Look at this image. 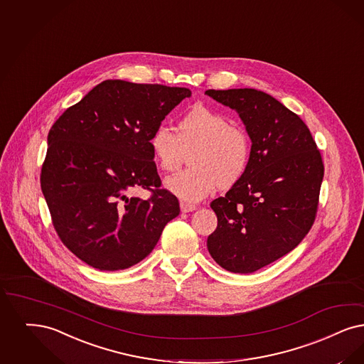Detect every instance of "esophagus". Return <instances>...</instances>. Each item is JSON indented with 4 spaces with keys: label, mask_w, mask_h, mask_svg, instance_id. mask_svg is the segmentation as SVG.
<instances>
[{
    "label": "esophagus",
    "mask_w": 364,
    "mask_h": 364,
    "mask_svg": "<svg viewBox=\"0 0 364 364\" xmlns=\"http://www.w3.org/2000/svg\"><path fill=\"white\" fill-rule=\"evenodd\" d=\"M180 208L183 213H191L193 210H196V205L195 204L187 203V202H181L180 203Z\"/></svg>",
    "instance_id": "1"
}]
</instances>
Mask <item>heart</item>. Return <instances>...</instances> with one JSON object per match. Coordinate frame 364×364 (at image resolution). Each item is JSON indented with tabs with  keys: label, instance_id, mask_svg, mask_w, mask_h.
I'll use <instances>...</instances> for the list:
<instances>
[{
	"label": "heart",
	"instance_id": "obj_1",
	"mask_svg": "<svg viewBox=\"0 0 364 364\" xmlns=\"http://www.w3.org/2000/svg\"><path fill=\"white\" fill-rule=\"evenodd\" d=\"M161 169L172 172L191 154V169L166 177L165 187L186 202H199L214 189L230 188L247 172L252 141L247 131L226 115L198 105L183 115L177 132L159 126L149 139Z\"/></svg>",
	"mask_w": 364,
	"mask_h": 364
}]
</instances>
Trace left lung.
<instances>
[{"label": "left lung", "mask_w": 364, "mask_h": 364, "mask_svg": "<svg viewBox=\"0 0 364 364\" xmlns=\"http://www.w3.org/2000/svg\"><path fill=\"white\" fill-rule=\"evenodd\" d=\"M205 95L235 109L252 141L244 177L211 202L218 226L207 238L211 257L234 274H250L287 255L311 229L323 164L304 120L262 90Z\"/></svg>", "instance_id": "8db88e82"}]
</instances>
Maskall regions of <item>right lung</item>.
Wrapping results in <instances>:
<instances>
[{
  "mask_svg": "<svg viewBox=\"0 0 364 364\" xmlns=\"http://www.w3.org/2000/svg\"><path fill=\"white\" fill-rule=\"evenodd\" d=\"M187 87L107 80L69 107L47 136L41 186L54 229L80 260L100 271L138 264L180 214L160 188L150 135ZM147 188L146 201L133 193Z\"/></svg>",
  "mask_w": 364,
  "mask_h": 364,
  "instance_id": "obj_1",
  "label": "right lung"
}]
</instances>
